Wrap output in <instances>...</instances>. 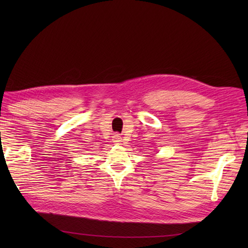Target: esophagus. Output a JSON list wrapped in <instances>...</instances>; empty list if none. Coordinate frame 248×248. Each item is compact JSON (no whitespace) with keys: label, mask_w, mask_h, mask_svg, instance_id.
<instances>
[{"label":"esophagus","mask_w":248,"mask_h":248,"mask_svg":"<svg viewBox=\"0 0 248 248\" xmlns=\"http://www.w3.org/2000/svg\"><path fill=\"white\" fill-rule=\"evenodd\" d=\"M113 141H114V143H116V144H120L121 141H123V138H121L119 134H115L113 136Z\"/></svg>","instance_id":"34e87169"}]
</instances>
